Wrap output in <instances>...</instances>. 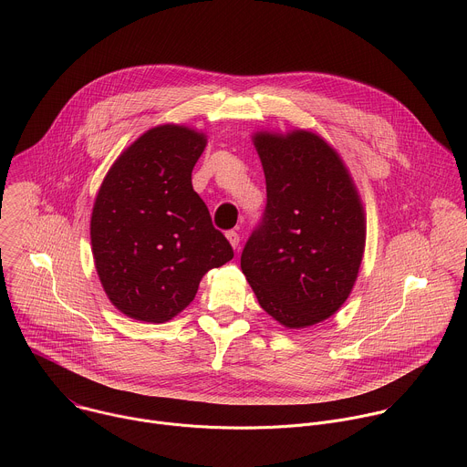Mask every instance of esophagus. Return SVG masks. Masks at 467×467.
<instances>
[{
	"instance_id": "1",
	"label": "esophagus",
	"mask_w": 467,
	"mask_h": 467,
	"mask_svg": "<svg viewBox=\"0 0 467 467\" xmlns=\"http://www.w3.org/2000/svg\"><path fill=\"white\" fill-rule=\"evenodd\" d=\"M225 236H227V240L231 242V245H233L234 249L240 245V234H238L236 231H227Z\"/></svg>"
}]
</instances>
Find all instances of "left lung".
Masks as SVG:
<instances>
[{"label":"left lung","instance_id":"8db88e82","mask_svg":"<svg viewBox=\"0 0 467 467\" xmlns=\"http://www.w3.org/2000/svg\"><path fill=\"white\" fill-rule=\"evenodd\" d=\"M265 209L240 265L260 306L290 328L335 314L357 281L366 244L355 184L325 140L306 130L254 135Z\"/></svg>","mask_w":467,"mask_h":467}]
</instances>
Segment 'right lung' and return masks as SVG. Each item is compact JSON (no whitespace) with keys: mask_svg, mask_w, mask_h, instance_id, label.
Masks as SVG:
<instances>
[{"mask_svg":"<svg viewBox=\"0 0 467 467\" xmlns=\"http://www.w3.org/2000/svg\"><path fill=\"white\" fill-rule=\"evenodd\" d=\"M205 137L161 125L130 144L109 170L92 211L96 270L112 305L164 323L197 294L203 275L229 262V240L192 186Z\"/></svg>","mask_w":467,"mask_h":467,"instance_id":"obj_1","label":"right lung"}]
</instances>
